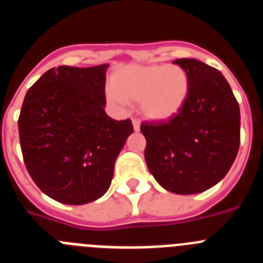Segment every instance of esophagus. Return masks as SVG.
I'll use <instances>...</instances> for the list:
<instances>
[{
  "mask_svg": "<svg viewBox=\"0 0 263 263\" xmlns=\"http://www.w3.org/2000/svg\"><path fill=\"white\" fill-rule=\"evenodd\" d=\"M133 129H134V132H139V129H141V122H139V120H136V118H134Z\"/></svg>",
  "mask_w": 263,
  "mask_h": 263,
  "instance_id": "esophagus-1",
  "label": "esophagus"
}]
</instances>
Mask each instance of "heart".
<instances>
[{"mask_svg": "<svg viewBox=\"0 0 263 263\" xmlns=\"http://www.w3.org/2000/svg\"><path fill=\"white\" fill-rule=\"evenodd\" d=\"M190 87V76L182 67L126 66L113 76L105 97L115 108H124L127 101H139L145 117L166 121L180 113L187 103Z\"/></svg>", "mask_w": 263, "mask_h": 263, "instance_id": "obj_1", "label": "heart"}]
</instances>
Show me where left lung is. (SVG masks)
Listing matches in <instances>:
<instances>
[{
	"instance_id": "left-lung-1",
	"label": "left lung",
	"mask_w": 263,
	"mask_h": 263,
	"mask_svg": "<svg viewBox=\"0 0 263 263\" xmlns=\"http://www.w3.org/2000/svg\"><path fill=\"white\" fill-rule=\"evenodd\" d=\"M175 64L190 76V95L166 122H143L145 159L155 180L178 195L210 190L228 174L240 147V106L218 69L196 59Z\"/></svg>"
}]
</instances>
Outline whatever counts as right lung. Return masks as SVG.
Segmentation results:
<instances>
[{"mask_svg":"<svg viewBox=\"0 0 263 263\" xmlns=\"http://www.w3.org/2000/svg\"><path fill=\"white\" fill-rule=\"evenodd\" d=\"M108 67L51 68L23 100V160L41 191L59 203L81 205L103 196L133 133L132 121H116L104 110Z\"/></svg>","mask_w":263,"mask_h":263,"instance_id":"1","label":"right lung"}]
</instances>
